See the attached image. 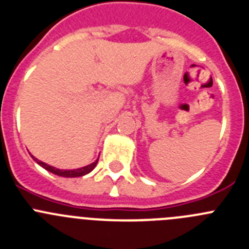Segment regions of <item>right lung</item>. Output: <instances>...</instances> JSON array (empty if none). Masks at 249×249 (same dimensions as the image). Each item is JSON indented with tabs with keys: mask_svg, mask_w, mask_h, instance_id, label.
<instances>
[{
	"mask_svg": "<svg viewBox=\"0 0 249 249\" xmlns=\"http://www.w3.org/2000/svg\"><path fill=\"white\" fill-rule=\"evenodd\" d=\"M34 160L37 162V164L40 165V166L44 167L45 170H47L49 172H52V174L57 175V176H61V177H80V176H84V175L89 174V172H91L94 169H95L96 164H98L99 158L96 159L95 161L91 162L90 165H87V166L79 167V169H74V170H60V169H56V167H53V166H50V165L45 164V162L40 161V160H37L36 158H34Z\"/></svg>",
	"mask_w": 249,
	"mask_h": 249,
	"instance_id": "right-lung-1",
	"label": "right lung"
}]
</instances>
